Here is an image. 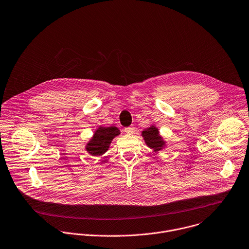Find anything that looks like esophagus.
<instances>
[{
    "mask_svg": "<svg viewBox=\"0 0 249 249\" xmlns=\"http://www.w3.org/2000/svg\"><path fill=\"white\" fill-rule=\"evenodd\" d=\"M134 131H135L134 126H128V127H125V128H124V132H125L126 134H129V135H132V134L134 133Z\"/></svg>",
    "mask_w": 249,
    "mask_h": 249,
    "instance_id": "obj_1",
    "label": "esophagus"
}]
</instances>
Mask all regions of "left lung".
<instances>
[{"label": "left lung", "mask_w": 249, "mask_h": 249, "mask_svg": "<svg viewBox=\"0 0 249 249\" xmlns=\"http://www.w3.org/2000/svg\"><path fill=\"white\" fill-rule=\"evenodd\" d=\"M146 145L153 150L155 154H158L159 152L165 149L167 142L164 138L160 135L159 128L157 125L152 124L148 128H145L141 133Z\"/></svg>", "instance_id": "8db88e82"}]
</instances>
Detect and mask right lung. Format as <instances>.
Instances as JSON below:
<instances>
[{
    "label": "right lung",
    "mask_w": 249,
    "mask_h": 249,
    "mask_svg": "<svg viewBox=\"0 0 249 249\" xmlns=\"http://www.w3.org/2000/svg\"><path fill=\"white\" fill-rule=\"evenodd\" d=\"M120 134V129L114 125H99L85 145V150L92 157H101L108 151L113 139Z\"/></svg>",
    "instance_id": "right-lung-1"
}]
</instances>
